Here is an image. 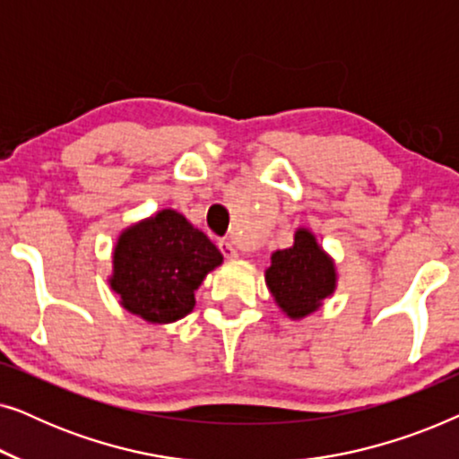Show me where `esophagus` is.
I'll list each match as a JSON object with an SVG mask.
<instances>
[{
  "mask_svg": "<svg viewBox=\"0 0 459 459\" xmlns=\"http://www.w3.org/2000/svg\"><path fill=\"white\" fill-rule=\"evenodd\" d=\"M219 250H221L225 259H236V256H238V250L234 247V242H230V240H219Z\"/></svg>",
  "mask_w": 459,
  "mask_h": 459,
  "instance_id": "1",
  "label": "esophagus"
}]
</instances>
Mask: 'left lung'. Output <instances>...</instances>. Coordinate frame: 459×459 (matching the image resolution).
<instances>
[{"label": "left lung", "instance_id": "obj_1", "mask_svg": "<svg viewBox=\"0 0 459 459\" xmlns=\"http://www.w3.org/2000/svg\"><path fill=\"white\" fill-rule=\"evenodd\" d=\"M265 281L280 309L288 317L300 319L319 309L322 300L334 292V263L309 230H299L290 248L272 255Z\"/></svg>", "mask_w": 459, "mask_h": 459}]
</instances>
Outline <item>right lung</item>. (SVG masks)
<instances>
[{"instance_id": "add662e5", "label": "right lung", "mask_w": 459, "mask_h": 459, "mask_svg": "<svg viewBox=\"0 0 459 459\" xmlns=\"http://www.w3.org/2000/svg\"><path fill=\"white\" fill-rule=\"evenodd\" d=\"M223 255L171 209L125 230L115 248L110 286L127 311L152 324H169L194 309V292Z\"/></svg>"}]
</instances>
